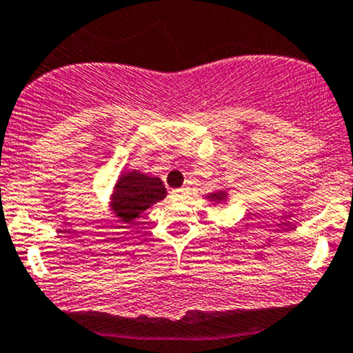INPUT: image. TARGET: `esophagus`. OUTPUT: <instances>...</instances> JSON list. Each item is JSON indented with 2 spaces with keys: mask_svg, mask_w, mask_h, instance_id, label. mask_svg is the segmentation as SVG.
<instances>
[{
  "mask_svg": "<svg viewBox=\"0 0 353 353\" xmlns=\"http://www.w3.org/2000/svg\"><path fill=\"white\" fill-rule=\"evenodd\" d=\"M187 196H189V189H187V187H182V189H176L171 192V197H173L174 201H182L185 199Z\"/></svg>",
  "mask_w": 353,
  "mask_h": 353,
  "instance_id": "1",
  "label": "esophagus"
}]
</instances>
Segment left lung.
Here are the masks:
<instances>
[{
	"mask_svg": "<svg viewBox=\"0 0 353 353\" xmlns=\"http://www.w3.org/2000/svg\"><path fill=\"white\" fill-rule=\"evenodd\" d=\"M227 197H229L227 190H216V192L208 194L206 199H210L213 204H221V203H225V201H227Z\"/></svg>",
	"mask_w": 353,
	"mask_h": 353,
	"instance_id": "8db88e82",
	"label": "left lung"
}]
</instances>
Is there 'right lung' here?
I'll return each instance as SVG.
<instances>
[{
	"label": "right lung",
	"instance_id": "1",
	"mask_svg": "<svg viewBox=\"0 0 353 353\" xmlns=\"http://www.w3.org/2000/svg\"><path fill=\"white\" fill-rule=\"evenodd\" d=\"M166 197V187L157 176L140 171H123L110 194V211L121 223H132L152 204ZM124 227V225H119Z\"/></svg>",
	"mask_w": 353,
	"mask_h": 353
}]
</instances>
